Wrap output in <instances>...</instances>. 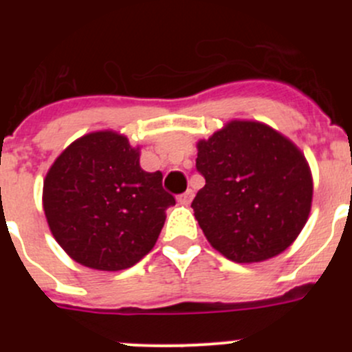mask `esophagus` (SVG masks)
<instances>
[{"label":"esophagus","mask_w":352,"mask_h":352,"mask_svg":"<svg viewBox=\"0 0 352 352\" xmlns=\"http://www.w3.org/2000/svg\"><path fill=\"white\" fill-rule=\"evenodd\" d=\"M194 199V190H186L184 194H180L179 196V202H182V204H190V201Z\"/></svg>","instance_id":"obj_1"}]
</instances>
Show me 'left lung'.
<instances>
[{
    "mask_svg": "<svg viewBox=\"0 0 352 352\" xmlns=\"http://www.w3.org/2000/svg\"><path fill=\"white\" fill-rule=\"evenodd\" d=\"M206 186L192 201L208 242L235 262L285 252L307 223L314 180L307 158L281 133L254 120H232L197 143Z\"/></svg>",
    "mask_w": 352,
    "mask_h": 352,
    "instance_id": "8db88e82",
    "label": "left lung"
}]
</instances>
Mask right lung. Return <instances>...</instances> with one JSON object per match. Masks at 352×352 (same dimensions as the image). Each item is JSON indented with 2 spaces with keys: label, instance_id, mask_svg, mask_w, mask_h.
Instances as JSON below:
<instances>
[{
  "label": "right lung",
  "instance_id": "add662e5",
  "mask_svg": "<svg viewBox=\"0 0 352 352\" xmlns=\"http://www.w3.org/2000/svg\"><path fill=\"white\" fill-rule=\"evenodd\" d=\"M162 179L141 168L140 148L122 134H85L44 180L42 204L56 242L85 267H133L155 247L166 208L175 204Z\"/></svg>",
  "mask_w": 352,
  "mask_h": 352
}]
</instances>
